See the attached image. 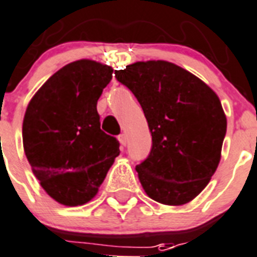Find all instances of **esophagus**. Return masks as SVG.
<instances>
[{
    "label": "esophagus",
    "instance_id": "1",
    "mask_svg": "<svg viewBox=\"0 0 257 257\" xmlns=\"http://www.w3.org/2000/svg\"><path fill=\"white\" fill-rule=\"evenodd\" d=\"M118 139H119V143H120V146H122V147H124V146H126V143H127L126 134H120L118 137Z\"/></svg>",
    "mask_w": 257,
    "mask_h": 257
}]
</instances>
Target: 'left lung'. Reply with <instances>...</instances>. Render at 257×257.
<instances>
[{
	"instance_id": "1",
	"label": "left lung",
	"mask_w": 257,
	"mask_h": 257,
	"mask_svg": "<svg viewBox=\"0 0 257 257\" xmlns=\"http://www.w3.org/2000/svg\"><path fill=\"white\" fill-rule=\"evenodd\" d=\"M141 103L153 137L137 166L147 196L166 206L194 200L216 171L227 118L210 86L168 61H139L115 70Z\"/></svg>"
}]
</instances>
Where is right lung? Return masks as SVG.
<instances>
[{"mask_svg": "<svg viewBox=\"0 0 257 257\" xmlns=\"http://www.w3.org/2000/svg\"><path fill=\"white\" fill-rule=\"evenodd\" d=\"M112 67L79 59L59 69L29 102L22 123L25 155L51 199L89 203L119 155V142L100 130L96 102Z\"/></svg>", "mask_w": 257, "mask_h": 257, "instance_id": "obj_1", "label": "right lung"}]
</instances>
